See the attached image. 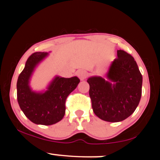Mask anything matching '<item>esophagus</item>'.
<instances>
[{
	"label": "esophagus",
	"instance_id": "1",
	"mask_svg": "<svg viewBox=\"0 0 160 160\" xmlns=\"http://www.w3.org/2000/svg\"><path fill=\"white\" fill-rule=\"evenodd\" d=\"M76 74L78 75V77L81 80H85L86 78V77H87V73H86V71H84V70H78V71L76 72Z\"/></svg>",
	"mask_w": 160,
	"mask_h": 160
}]
</instances>
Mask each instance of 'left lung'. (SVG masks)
<instances>
[{
	"mask_svg": "<svg viewBox=\"0 0 160 160\" xmlns=\"http://www.w3.org/2000/svg\"><path fill=\"white\" fill-rule=\"evenodd\" d=\"M107 76L115 83L112 85L101 77L87 80L92 107L102 120L120 122L132 114L140 102L142 75L133 57L120 49Z\"/></svg>",
	"mask_w": 160,
	"mask_h": 160,
	"instance_id": "left-lung-1",
	"label": "left lung"
}]
</instances>
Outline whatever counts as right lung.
Masks as SVG:
<instances>
[{
	"label": "right lung",
	"mask_w": 160,
	"mask_h": 160,
	"mask_svg": "<svg viewBox=\"0 0 160 160\" xmlns=\"http://www.w3.org/2000/svg\"><path fill=\"white\" fill-rule=\"evenodd\" d=\"M47 52L33 53L28 58L25 68L17 80V101L21 110L28 120L35 124L49 126L59 122L65 113L66 98L80 82L77 77L64 78L56 77L43 93L32 91L29 79L36 65Z\"/></svg>",
	"instance_id": "right-lung-1"
}]
</instances>
